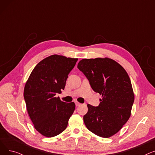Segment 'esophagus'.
<instances>
[{
    "label": "esophagus",
    "instance_id": "esophagus-1",
    "mask_svg": "<svg viewBox=\"0 0 155 155\" xmlns=\"http://www.w3.org/2000/svg\"><path fill=\"white\" fill-rule=\"evenodd\" d=\"M75 105H76V106L77 107V106H79V105H80V103H79L78 102H77V101H75Z\"/></svg>",
    "mask_w": 155,
    "mask_h": 155
}]
</instances>
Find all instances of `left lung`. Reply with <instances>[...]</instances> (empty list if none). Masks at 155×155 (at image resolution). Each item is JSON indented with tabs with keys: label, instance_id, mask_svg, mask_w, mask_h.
I'll return each mask as SVG.
<instances>
[{
	"label": "left lung",
	"instance_id": "1",
	"mask_svg": "<svg viewBox=\"0 0 155 155\" xmlns=\"http://www.w3.org/2000/svg\"><path fill=\"white\" fill-rule=\"evenodd\" d=\"M94 92L102 95L99 106L87 104V128L107 138L119 131L131 116L134 101L131 80L124 68L109 58L83 59L77 65Z\"/></svg>",
	"mask_w": 155,
	"mask_h": 155
}]
</instances>
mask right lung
I'll return each instance as SVG.
<instances>
[{"label": "right lung", "mask_w": 155, "mask_h": 155, "mask_svg": "<svg viewBox=\"0 0 155 155\" xmlns=\"http://www.w3.org/2000/svg\"><path fill=\"white\" fill-rule=\"evenodd\" d=\"M77 60L51 55L37 64L26 83L24 97L28 114L35 128L44 136L51 137L62 133L75 110L74 102H64L55 95L64 90Z\"/></svg>", "instance_id": "right-lung-1"}]
</instances>
